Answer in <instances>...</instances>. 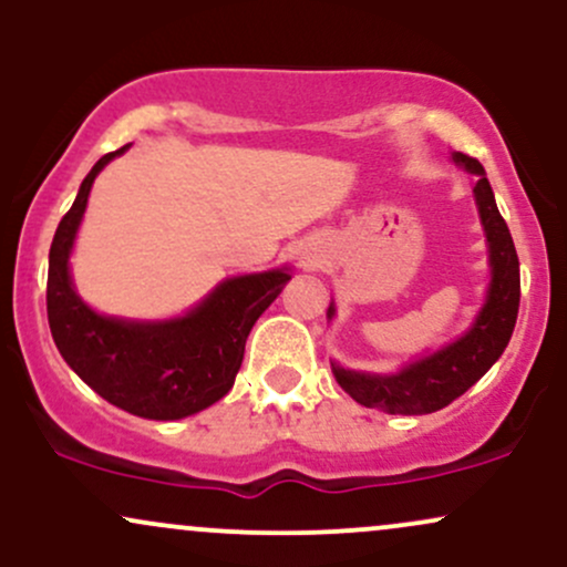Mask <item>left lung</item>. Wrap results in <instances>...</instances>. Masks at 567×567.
Segmentation results:
<instances>
[{"label":"left lung","mask_w":567,"mask_h":567,"mask_svg":"<svg viewBox=\"0 0 567 567\" xmlns=\"http://www.w3.org/2000/svg\"><path fill=\"white\" fill-rule=\"evenodd\" d=\"M453 159L464 171L477 175L474 199H477L480 220H483L487 237V250H491V288H487V298L483 309H480L477 320L458 341L447 343L445 349L434 351V354L410 362L400 373H360V370H347L330 362L336 381L341 383L343 392L365 408L383 410V413L392 415H421L451 405L455 396H461L466 389L474 386L493 368V362L504 354L514 322H517L519 261L509 226L501 218L483 165L461 152H455ZM333 315L336 306L330 303L328 320H333Z\"/></svg>","instance_id":"8db88e82"}]
</instances>
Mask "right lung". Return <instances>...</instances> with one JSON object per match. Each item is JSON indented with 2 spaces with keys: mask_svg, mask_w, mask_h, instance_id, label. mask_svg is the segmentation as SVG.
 Here are the masks:
<instances>
[{
  "mask_svg": "<svg viewBox=\"0 0 567 567\" xmlns=\"http://www.w3.org/2000/svg\"><path fill=\"white\" fill-rule=\"evenodd\" d=\"M125 148L95 162L58 224L48 269L50 333L69 368L106 402L141 419H186L229 394L247 336L290 271L226 279L178 320L130 322L90 309L71 285L69 256L95 175Z\"/></svg>",
  "mask_w": 567,
  "mask_h": 567,
  "instance_id": "1",
  "label": "right lung"
}]
</instances>
